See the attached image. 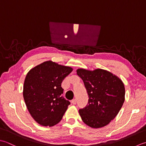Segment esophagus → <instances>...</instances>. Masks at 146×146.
Returning a JSON list of instances; mask_svg holds the SVG:
<instances>
[{
    "mask_svg": "<svg viewBox=\"0 0 146 146\" xmlns=\"http://www.w3.org/2000/svg\"><path fill=\"white\" fill-rule=\"evenodd\" d=\"M71 103H72L73 105H76L77 103V102H76V99H74L72 100V102H71Z\"/></svg>",
    "mask_w": 146,
    "mask_h": 146,
    "instance_id": "34e87169",
    "label": "esophagus"
}]
</instances>
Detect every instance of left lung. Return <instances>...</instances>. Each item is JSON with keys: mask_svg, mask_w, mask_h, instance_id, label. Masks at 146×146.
<instances>
[{"mask_svg": "<svg viewBox=\"0 0 146 146\" xmlns=\"http://www.w3.org/2000/svg\"><path fill=\"white\" fill-rule=\"evenodd\" d=\"M77 76L84 82L89 100L79 113L84 123L94 129L107 125L118 113L125 101L122 81L109 71L78 69Z\"/></svg>", "mask_w": 146, "mask_h": 146, "instance_id": "left-lung-1", "label": "left lung"}]
</instances>
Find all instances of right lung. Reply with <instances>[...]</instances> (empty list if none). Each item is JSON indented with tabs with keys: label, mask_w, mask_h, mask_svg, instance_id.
Returning <instances> with one entry per match:
<instances>
[{
	"label": "right lung",
	"mask_w": 146,
	"mask_h": 146,
	"mask_svg": "<svg viewBox=\"0 0 146 146\" xmlns=\"http://www.w3.org/2000/svg\"><path fill=\"white\" fill-rule=\"evenodd\" d=\"M72 68L51 60L44 62L28 72L23 97L29 113L38 123L52 127L62 120L70 102L62 96V81Z\"/></svg>",
	"instance_id": "right-lung-1"
}]
</instances>
